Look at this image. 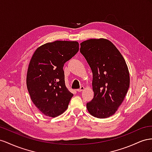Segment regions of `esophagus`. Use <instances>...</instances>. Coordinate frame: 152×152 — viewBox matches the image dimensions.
Listing matches in <instances>:
<instances>
[{"mask_svg": "<svg viewBox=\"0 0 152 152\" xmlns=\"http://www.w3.org/2000/svg\"><path fill=\"white\" fill-rule=\"evenodd\" d=\"M84 89H85L84 86H81V87L79 89L77 90V92H81V91H83Z\"/></svg>", "mask_w": 152, "mask_h": 152, "instance_id": "esophagus-1", "label": "esophagus"}]
</instances>
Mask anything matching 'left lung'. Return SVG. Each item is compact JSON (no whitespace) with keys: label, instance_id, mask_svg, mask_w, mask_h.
I'll use <instances>...</instances> for the list:
<instances>
[{"label":"left lung","instance_id":"8db88e82","mask_svg":"<svg viewBox=\"0 0 152 152\" xmlns=\"http://www.w3.org/2000/svg\"><path fill=\"white\" fill-rule=\"evenodd\" d=\"M93 74L94 99L86 104L90 113L99 118L114 115L122 103L130 85L128 67L116 46L106 39H91L81 44Z\"/></svg>","mask_w":152,"mask_h":152}]
</instances>
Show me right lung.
Segmentation results:
<instances>
[{
  "label": "right lung",
  "instance_id": "obj_1",
  "mask_svg": "<svg viewBox=\"0 0 152 152\" xmlns=\"http://www.w3.org/2000/svg\"><path fill=\"white\" fill-rule=\"evenodd\" d=\"M78 51L76 41H56L39 47L33 54L27 86L33 103L44 115L55 117L67 108L73 94L65 85L63 67Z\"/></svg>",
  "mask_w": 152,
  "mask_h": 152
}]
</instances>
